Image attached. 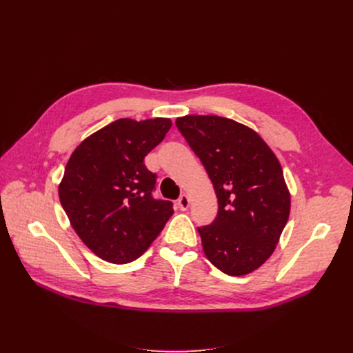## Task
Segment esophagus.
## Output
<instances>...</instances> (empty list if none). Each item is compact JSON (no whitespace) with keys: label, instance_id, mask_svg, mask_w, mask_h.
<instances>
[{"label":"esophagus","instance_id":"1","mask_svg":"<svg viewBox=\"0 0 353 353\" xmlns=\"http://www.w3.org/2000/svg\"><path fill=\"white\" fill-rule=\"evenodd\" d=\"M178 206L181 210H187L190 208V197L187 194H183L178 199Z\"/></svg>","mask_w":353,"mask_h":353}]
</instances>
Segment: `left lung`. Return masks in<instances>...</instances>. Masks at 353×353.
Returning <instances> with one entry per match:
<instances>
[{
  "label": "left lung",
  "mask_w": 353,
  "mask_h": 353,
  "mask_svg": "<svg viewBox=\"0 0 353 353\" xmlns=\"http://www.w3.org/2000/svg\"><path fill=\"white\" fill-rule=\"evenodd\" d=\"M176 126L201 160L218 197V216L199 228L203 252L240 276L270 259L290 215L283 168L252 128L215 114H187Z\"/></svg>",
  "instance_id": "8db88e82"
}]
</instances>
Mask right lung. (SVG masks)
<instances>
[{
    "mask_svg": "<svg viewBox=\"0 0 353 353\" xmlns=\"http://www.w3.org/2000/svg\"><path fill=\"white\" fill-rule=\"evenodd\" d=\"M170 126L168 117L117 119L72 153L60 203L79 239L103 261L121 265L140 258L172 216V203L153 199L156 174L144 165Z\"/></svg>",
    "mask_w": 353,
    "mask_h": 353,
    "instance_id": "1",
    "label": "right lung"
}]
</instances>
